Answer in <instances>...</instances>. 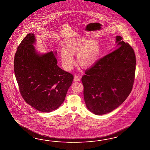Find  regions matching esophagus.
<instances>
[{
    "mask_svg": "<svg viewBox=\"0 0 150 150\" xmlns=\"http://www.w3.org/2000/svg\"><path fill=\"white\" fill-rule=\"evenodd\" d=\"M74 81L75 82H78L80 81V77L78 76L77 75H75L74 76Z\"/></svg>",
    "mask_w": 150,
    "mask_h": 150,
    "instance_id": "1",
    "label": "esophagus"
}]
</instances>
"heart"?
I'll return each mask as SVG.
<instances>
[{
	"mask_svg": "<svg viewBox=\"0 0 150 150\" xmlns=\"http://www.w3.org/2000/svg\"><path fill=\"white\" fill-rule=\"evenodd\" d=\"M67 50L63 49L61 51V58L63 66L67 70L73 67L74 59L73 55H77V60L80 65L88 67L95 63L99 58L100 48L99 43L95 40L81 39L70 40L66 44Z\"/></svg>",
	"mask_w": 150,
	"mask_h": 150,
	"instance_id": "heart-1",
	"label": "heart"
}]
</instances>
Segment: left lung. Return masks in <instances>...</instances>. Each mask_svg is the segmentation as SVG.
<instances>
[{
	"label": "left lung",
	"instance_id": "1",
	"mask_svg": "<svg viewBox=\"0 0 150 150\" xmlns=\"http://www.w3.org/2000/svg\"><path fill=\"white\" fill-rule=\"evenodd\" d=\"M117 47L85 71L81 81L87 107L96 115L110 113L131 93L135 78L133 49L117 36Z\"/></svg>",
	"mask_w": 150,
	"mask_h": 150
}]
</instances>
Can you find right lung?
I'll use <instances>...</instances> for the list:
<instances>
[{"instance_id": "1", "label": "right lung", "mask_w": 150, "mask_h": 150, "mask_svg": "<svg viewBox=\"0 0 150 150\" xmlns=\"http://www.w3.org/2000/svg\"><path fill=\"white\" fill-rule=\"evenodd\" d=\"M35 40L33 33H28L19 45L14 71L24 101L37 110L48 113L64 101L74 76L57 65L56 52L38 55L33 46Z\"/></svg>"}]
</instances>
